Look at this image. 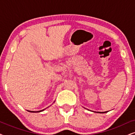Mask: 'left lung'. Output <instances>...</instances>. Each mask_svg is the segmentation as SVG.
Wrapping results in <instances>:
<instances>
[{"label":"left lung","mask_w":135,"mask_h":135,"mask_svg":"<svg viewBox=\"0 0 135 135\" xmlns=\"http://www.w3.org/2000/svg\"><path fill=\"white\" fill-rule=\"evenodd\" d=\"M108 111H106V112H98V113H106Z\"/></svg>","instance_id":"1"}]
</instances>
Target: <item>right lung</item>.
Instances as JSON below:
<instances>
[{"instance_id":"1","label":"right lung","mask_w":135,"mask_h":135,"mask_svg":"<svg viewBox=\"0 0 135 135\" xmlns=\"http://www.w3.org/2000/svg\"><path fill=\"white\" fill-rule=\"evenodd\" d=\"M55 101L53 103H55ZM49 107H50V106H49ZM49 107H47V108H49ZM47 108H45V109H47ZM45 109H42V110H38V111H31V110H27V111H29V112H42V111H44V110Z\"/></svg>"}]
</instances>
